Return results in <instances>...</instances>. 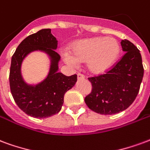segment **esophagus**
I'll list each match as a JSON object with an SVG mask.
<instances>
[{
    "label": "esophagus",
    "instance_id": "esophagus-1",
    "mask_svg": "<svg viewBox=\"0 0 150 150\" xmlns=\"http://www.w3.org/2000/svg\"><path fill=\"white\" fill-rule=\"evenodd\" d=\"M77 79L78 80H82L85 79V76L81 74H77Z\"/></svg>",
    "mask_w": 150,
    "mask_h": 150
}]
</instances>
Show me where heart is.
I'll list each match as a JSON object with an SVG mask.
<instances>
[{"label": "heart", "instance_id": "obj_1", "mask_svg": "<svg viewBox=\"0 0 150 150\" xmlns=\"http://www.w3.org/2000/svg\"><path fill=\"white\" fill-rule=\"evenodd\" d=\"M120 54V45L106 37L80 40L73 47V54L64 52V62L71 65L87 62L88 71L94 75L106 73L115 64Z\"/></svg>", "mask_w": 150, "mask_h": 150}]
</instances>
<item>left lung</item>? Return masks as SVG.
Here are the masks:
<instances>
[{
  "label": "left lung",
  "instance_id": "left-lung-1",
  "mask_svg": "<svg viewBox=\"0 0 150 150\" xmlns=\"http://www.w3.org/2000/svg\"><path fill=\"white\" fill-rule=\"evenodd\" d=\"M125 54L105 74L88 77L92 91L85 98L93 111L111 115L126 110L136 99L144 75L142 55L129 40L121 41Z\"/></svg>",
  "mask_w": 150,
  "mask_h": 150
}]
</instances>
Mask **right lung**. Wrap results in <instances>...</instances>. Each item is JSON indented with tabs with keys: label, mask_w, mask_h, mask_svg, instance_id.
I'll use <instances>...</instances> for the list:
<instances>
[{
	"label": "right lung",
	"mask_w": 150,
	"mask_h": 150,
	"mask_svg": "<svg viewBox=\"0 0 150 150\" xmlns=\"http://www.w3.org/2000/svg\"><path fill=\"white\" fill-rule=\"evenodd\" d=\"M57 48V40L51 33V29H41L24 39L12 57L9 73L11 93L20 109L33 117L46 118L60 112L64 93L74 87L77 80L76 74L67 76L57 72L61 57L55 51ZM35 50L48 53L51 64L47 78L36 86H30L23 81L20 67L23 58Z\"/></svg>",
	"instance_id": "add662e5"
}]
</instances>
